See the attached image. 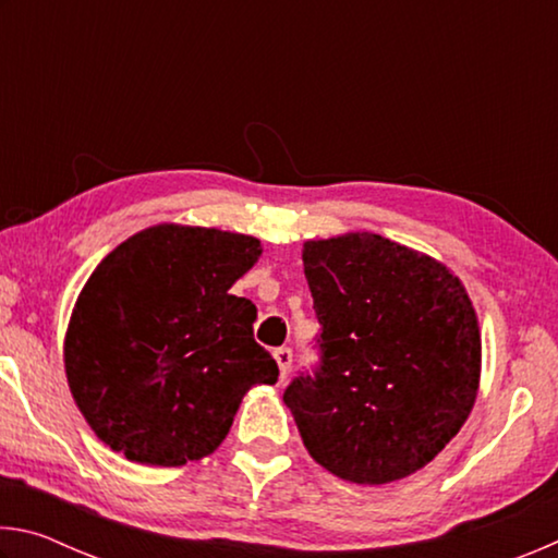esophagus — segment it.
<instances>
[{"instance_id": "1", "label": "esophagus", "mask_w": 558, "mask_h": 558, "mask_svg": "<svg viewBox=\"0 0 558 558\" xmlns=\"http://www.w3.org/2000/svg\"><path fill=\"white\" fill-rule=\"evenodd\" d=\"M272 356H276V362H278L280 379H286L288 372H290V364H292V352L288 347H280V349H276V352H272Z\"/></svg>"}]
</instances>
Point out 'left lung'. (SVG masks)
Returning a JSON list of instances; mask_svg holds the SVG:
<instances>
[{"label": "left lung", "mask_w": 558, "mask_h": 558, "mask_svg": "<svg viewBox=\"0 0 558 558\" xmlns=\"http://www.w3.org/2000/svg\"><path fill=\"white\" fill-rule=\"evenodd\" d=\"M302 263L319 364L282 393L302 442L349 483L409 477L475 405V307L442 263L369 231L307 241Z\"/></svg>", "instance_id": "8db88e82"}]
</instances>
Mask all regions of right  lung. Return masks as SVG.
<instances>
[{
    "instance_id": "add662e5",
    "label": "right lung",
    "mask_w": 558,
    "mask_h": 558,
    "mask_svg": "<svg viewBox=\"0 0 558 558\" xmlns=\"http://www.w3.org/2000/svg\"><path fill=\"white\" fill-rule=\"evenodd\" d=\"M260 241L159 223L100 260L75 300L63 362L75 403L116 452L174 468L221 446L245 391L276 384L258 310L229 288Z\"/></svg>"
}]
</instances>
